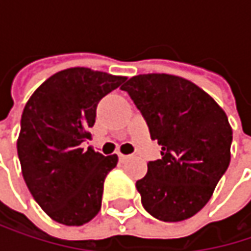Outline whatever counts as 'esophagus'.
<instances>
[{"mask_svg":"<svg viewBox=\"0 0 251 251\" xmlns=\"http://www.w3.org/2000/svg\"><path fill=\"white\" fill-rule=\"evenodd\" d=\"M129 158H132V155H125V154H119V160H121V161H126V160H129Z\"/></svg>","mask_w":251,"mask_h":251,"instance_id":"34e87169","label":"esophagus"}]
</instances>
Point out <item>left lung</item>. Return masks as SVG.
<instances>
[{"label":"left lung","instance_id":"8db88e82","mask_svg":"<svg viewBox=\"0 0 251 251\" xmlns=\"http://www.w3.org/2000/svg\"><path fill=\"white\" fill-rule=\"evenodd\" d=\"M122 90L161 145V160L150 161L136 181L145 211L167 223L193 217L229 166L232 129L226 112L201 87L170 74L135 75Z\"/></svg>","mask_w":251,"mask_h":251}]
</instances>
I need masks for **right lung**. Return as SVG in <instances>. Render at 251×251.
<instances>
[{"mask_svg":"<svg viewBox=\"0 0 251 251\" xmlns=\"http://www.w3.org/2000/svg\"><path fill=\"white\" fill-rule=\"evenodd\" d=\"M125 79L74 67L49 76L25 103L17 139L22 173L34 201L59 224L82 226L101 208L103 183L118 155L81 144L99 101Z\"/></svg>","mask_w":251,"mask_h":251,"instance_id":"right-lung-1","label":"right lung"}]
</instances>
